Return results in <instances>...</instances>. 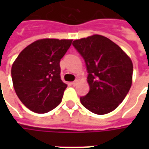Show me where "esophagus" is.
<instances>
[{"label":"esophagus","instance_id":"obj_1","mask_svg":"<svg viewBox=\"0 0 149 149\" xmlns=\"http://www.w3.org/2000/svg\"><path fill=\"white\" fill-rule=\"evenodd\" d=\"M77 83H78V80H75L73 82H72V84L73 86H75V85L77 84Z\"/></svg>","mask_w":149,"mask_h":149}]
</instances>
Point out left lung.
I'll use <instances>...</instances> for the list:
<instances>
[{"instance_id":"obj_1","label":"left lung","mask_w":149,"mask_h":149,"mask_svg":"<svg viewBox=\"0 0 149 149\" xmlns=\"http://www.w3.org/2000/svg\"><path fill=\"white\" fill-rule=\"evenodd\" d=\"M72 45L85 62L90 88L80 98L82 105L98 115L116 109L131 88V59L116 44L100 35L76 40Z\"/></svg>"}]
</instances>
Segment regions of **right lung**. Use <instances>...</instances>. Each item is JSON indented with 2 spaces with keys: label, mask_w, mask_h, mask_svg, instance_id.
Returning <instances> with one entry per match:
<instances>
[{
  "label": "right lung",
  "mask_w": 149,
  "mask_h": 149,
  "mask_svg": "<svg viewBox=\"0 0 149 149\" xmlns=\"http://www.w3.org/2000/svg\"><path fill=\"white\" fill-rule=\"evenodd\" d=\"M72 40L41 39L18 55L11 70L15 92L29 109L51 111L61 102L67 84L61 79V59Z\"/></svg>",
  "instance_id": "obj_1"
}]
</instances>
